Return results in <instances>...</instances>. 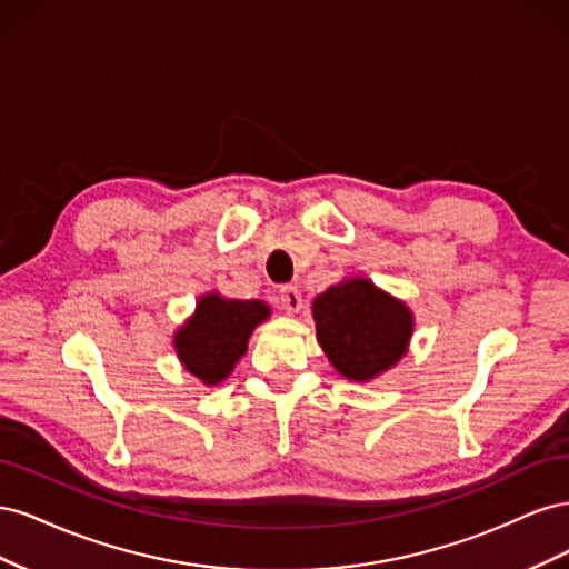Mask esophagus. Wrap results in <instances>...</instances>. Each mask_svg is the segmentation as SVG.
<instances>
[{
	"label": "esophagus",
	"instance_id": "1",
	"mask_svg": "<svg viewBox=\"0 0 569 569\" xmlns=\"http://www.w3.org/2000/svg\"><path fill=\"white\" fill-rule=\"evenodd\" d=\"M280 308L284 313H299L301 311V306H303V299H301V291L297 289V287H291V284H287V287H282L280 289Z\"/></svg>",
	"mask_w": 569,
	"mask_h": 569
}]
</instances>
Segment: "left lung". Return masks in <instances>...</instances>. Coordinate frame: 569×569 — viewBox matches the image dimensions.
<instances>
[{"label": "left lung", "instance_id": "left-lung-1", "mask_svg": "<svg viewBox=\"0 0 569 569\" xmlns=\"http://www.w3.org/2000/svg\"><path fill=\"white\" fill-rule=\"evenodd\" d=\"M316 337L332 368L366 385L408 353L416 318L368 278H347L313 299Z\"/></svg>", "mask_w": 569, "mask_h": 569}]
</instances>
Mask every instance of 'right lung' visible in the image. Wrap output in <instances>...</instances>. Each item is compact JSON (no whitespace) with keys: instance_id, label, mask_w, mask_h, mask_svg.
Here are the masks:
<instances>
[{"instance_id":"right-lung-1","label":"right lung","mask_w":569,"mask_h":569,"mask_svg":"<svg viewBox=\"0 0 569 569\" xmlns=\"http://www.w3.org/2000/svg\"><path fill=\"white\" fill-rule=\"evenodd\" d=\"M270 313L261 299H228L218 289L206 291L173 335L180 366L206 387L222 385L247 353L251 332Z\"/></svg>"}]
</instances>
